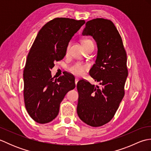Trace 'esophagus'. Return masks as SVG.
Masks as SVG:
<instances>
[{"instance_id": "obj_1", "label": "esophagus", "mask_w": 151, "mask_h": 151, "mask_svg": "<svg viewBox=\"0 0 151 151\" xmlns=\"http://www.w3.org/2000/svg\"><path fill=\"white\" fill-rule=\"evenodd\" d=\"M78 81H79V79L78 78H75V84H76H76H77V82H78Z\"/></svg>"}]
</instances>
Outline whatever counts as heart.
<instances>
[{"label": "heart", "mask_w": 151, "mask_h": 151, "mask_svg": "<svg viewBox=\"0 0 151 151\" xmlns=\"http://www.w3.org/2000/svg\"><path fill=\"white\" fill-rule=\"evenodd\" d=\"M82 44L83 47L88 45L89 44H93L92 41L89 40H84L82 41ZM70 47V44L68 45L67 47V50H68ZM89 68V65L88 64L81 63H76L74 65L69 67V71L73 73L76 75H82Z\"/></svg>", "instance_id": "heart-1"}]
</instances>
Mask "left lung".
Here are the masks:
<instances>
[{"instance_id": "obj_1", "label": "left lung", "mask_w": 151, "mask_h": 151, "mask_svg": "<svg viewBox=\"0 0 151 151\" xmlns=\"http://www.w3.org/2000/svg\"><path fill=\"white\" fill-rule=\"evenodd\" d=\"M82 35L91 36L97 42V56L89 75L100 86L78 82L77 114L85 123L97 127L111 120L124 95L127 53L119 33L108 19L88 21Z\"/></svg>"}]
</instances>
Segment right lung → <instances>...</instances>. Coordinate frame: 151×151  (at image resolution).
I'll use <instances>...</instances> for the list:
<instances>
[{
	"label": "right lung",
	"instance_id": "1",
	"mask_svg": "<svg viewBox=\"0 0 151 151\" xmlns=\"http://www.w3.org/2000/svg\"><path fill=\"white\" fill-rule=\"evenodd\" d=\"M84 23V20L54 19L41 28L30 48L23 71L24 101L28 114L38 123L54 119L65 95L75 88L73 75L65 73L54 80L50 70L65 56L70 39Z\"/></svg>",
	"mask_w": 151,
	"mask_h": 151
}]
</instances>
